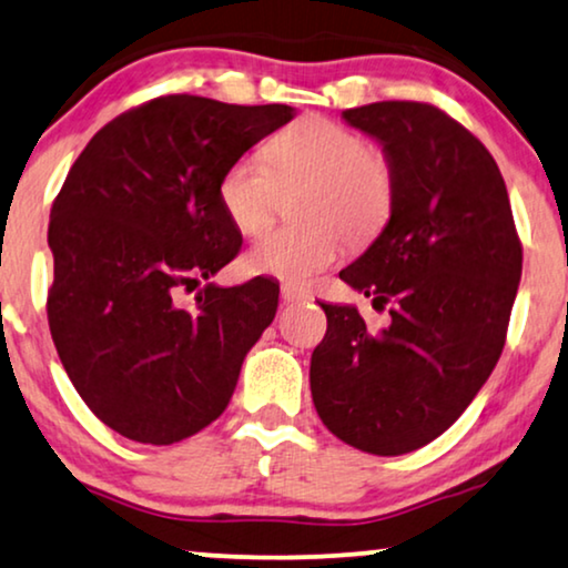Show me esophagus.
<instances>
[{
    "label": "esophagus",
    "instance_id": "1",
    "mask_svg": "<svg viewBox=\"0 0 568 568\" xmlns=\"http://www.w3.org/2000/svg\"><path fill=\"white\" fill-rule=\"evenodd\" d=\"M307 297L310 294L305 290H300V286L282 284V302H286V305H290V302H305Z\"/></svg>",
    "mask_w": 568,
    "mask_h": 568
}]
</instances>
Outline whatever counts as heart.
<instances>
[{
	"label": "heart",
	"instance_id": "obj_1",
	"mask_svg": "<svg viewBox=\"0 0 568 568\" xmlns=\"http://www.w3.org/2000/svg\"><path fill=\"white\" fill-rule=\"evenodd\" d=\"M302 191L300 227H276L245 253L247 274L307 282L333 266L346 240L367 243L395 206V173L359 131L310 115L276 134L266 158L240 154L220 181V204L243 235L274 220L282 191Z\"/></svg>",
	"mask_w": 568,
	"mask_h": 568
}]
</instances>
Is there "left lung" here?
<instances>
[{
	"label": "left lung",
	"mask_w": 568,
	"mask_h": 568,
	"mask_svg": "<svg viewBox=\"0 0 568 568\" xmlns=\"http://www.w3.org/2000/svg\"><path fill=\"white\" fill-rule=\"evenodd\" d=\"M383 144L395 206L341 278L390 302L372 331L354 305H325L310 362L323 424L372 455H403L453 426L499 362L523 276L507 185L468 129L429 103L383 100L341 113Z\"/></svg>",
	"instance_id": "obj_1"
}]
</instances>
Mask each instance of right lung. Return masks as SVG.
Wrapping results in <instances>:
<instances>
[{"instance_id": "right-lung-1", "label": "right lung", "mask_w": 568, "mask_h": 568, "mask_svg": "<svg viewBox=\"0 0 568 568\" xmlns=\"http://www.w3.org/2000/svg\"><path fill=\"white\" fill-rule=\"evenodd\" d=\"M294 119L290 105L168 95L105 123L51 209L49 328L69 379L105 426L173 445L222 416L274 321L278 284H206L243 235L220 204L230 162Z\"/></svg>"}]
</instances>
